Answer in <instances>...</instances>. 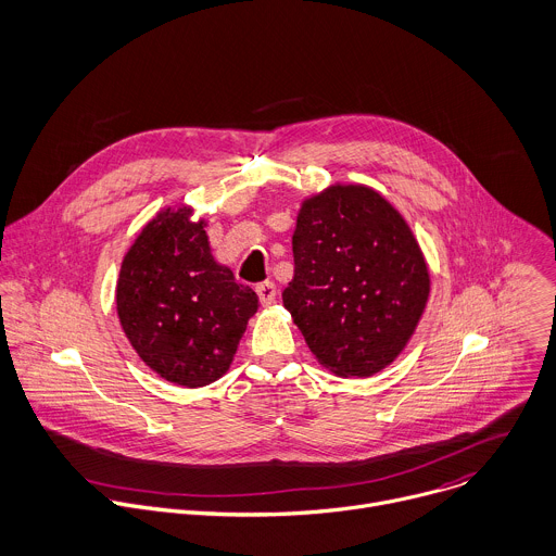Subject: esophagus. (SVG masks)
Returning <instances> with one entry per match:
<instances>
[{
  "label": "esophagus",
  "mask_w": 556,
  "mask_h": 556,
  "mask_svg": "<svg viewBox=\"0 0 556 556\" xmlns=\"http://www.w3.org/2000/svg\"><path fill=\"white\" fill-rule=\"evenodd\" d=\"M256 293H258L261 302L267 306V304H274V302H276L278 289H276V285H274L271 280H265V282H261V285L256 287Z\"/></svg>",
  "instance_id": "34e87169"
}]
</instances>
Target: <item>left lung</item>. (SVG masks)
Returning a JSON list of instances; mask_svg holds the SVG:
<instances>
[{
	"label": "left lung",
	"mask_w": 556,
	"mask_h": 556,
	"mask_svg": "<svg viewBox=\"0 0 556 556\" xmlns=\"http://www.w3.org/2000/svg\"><path fill=\"white\" fill-rule=\"evenodd\" d=\"M285 308L315 359L340 377H372L407 346L429 298V271L405 218L377 190L336 184L302 201Z\"/></svg>",
	"instance_id": "1"
}]
</instances>
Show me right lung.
<instances>
[{
  "mask_svg": "<svg viewBox=\"0 0 556 556\" xmlns=\"http://www.w3.org/2000/svg\"><path fill=\"white\" fill-rule=\"evenodd\" d=\"M192 207H166L125 254L116 308L140 359L162 379L201 388L224 377L235 359L258 295L218 265L205 220Z\"/></svg>",
  "mask_w": 556,
  "mask_h": 556,
  "instance_id": "1",
  "label": "right lung"
}]
</instances>
